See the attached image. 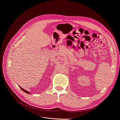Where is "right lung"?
Segmentation results:
<instances>
[{
  "mask_svg": "<svg viewBox=\"0 0 120 120\" xmlns=\"http://www.w3.org/2000/svg\"><path fill=\"white\" fill-rule=\"evenodd\" d=\"M19 86V88H20L21 90H22L23 92H24L25 93H27V94H30V92H29L27 91V90H25L24 89H23V88H21V87H20V86Z\"/></svg>",
  "mask_w": 120,
  "mask_h": 120,
  "instance_id": "1",
  "label": "right lung"
}]
</instances>
